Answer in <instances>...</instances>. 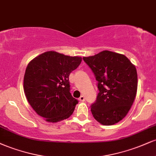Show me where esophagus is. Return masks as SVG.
<instances>
[{
  "instance_id": "obj_1",
  "label": "esophagus",
  "mask_w": 156,
  "mask_h": 156,
  "mask_svg": "<svg viewBox=\"0 0 156 156\" xmlns=\"http://www.w3.org/2000/svg\"><path fill=\"white\" fill-rule=\"evenodd\" d=\"M78 100H79V101H81V102L85 101V97H84L83 95H81V96L80 97L79 99H78Z\"/></svg>"
}]
</instances>
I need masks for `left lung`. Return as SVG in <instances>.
Masks as SVG:
<instances>
[{
	"instance_id": "8db88e82",
	"label": "left lung",
	"mask_w": 156,
	"mask_h": 156,
	"mask_svg": "<svg viewBox=\"0 0 156 156\" xmlns=\"http://www.w3.org/2000/svg\"><path fill=\"white\" fill-rule=\"evenodd\" d=\"M83 59L98 82L99 93L91 105L93 117L103 125L119 122L129 112L136 95V67L125 55L109 51Z\"/></svg>"
}]
</instances>
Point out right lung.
<instances>
[{
    "mask_svg": "<svg viewBox=\"0 0 156 156\" xmlns=\"http://www.w3.org/2000/svg\"><path fill=\"white\" fill-rule=\"evenodd\" d=\"M82 58L55 51L35 57L26 69L23 89L28 102L38 115L57 122L73 114L78 101L71 95L69 76Z\"/></svg>",
    "mask_w": 156,
    "mask_h": 156,
    "instance_id": "right-lung-1",
    "label": "right lung"
}]
</instances>
